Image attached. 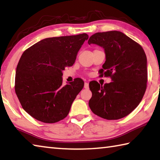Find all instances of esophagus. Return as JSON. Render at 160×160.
Segmentation results:
<instances>
[{
  "mask_svg": "<svg viewBox=\"0 0 160 160\" xmlns=\"http://www.w3.org/2000/svg\"><path fill=\"white\" fill-rule=\"evenodd\" d=\"M84 88L85 89H88L89 88V84L88 82H85V85H84Z\"/></svg>",
  "mask_w": 160,
  "mask_h": 160,
  "instance_id": "34e87169",
  "label": "esophagus"
}]
</instances>
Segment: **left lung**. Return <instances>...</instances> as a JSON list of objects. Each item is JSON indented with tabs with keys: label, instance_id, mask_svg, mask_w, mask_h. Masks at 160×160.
<instances>
[{
	"label": "left lung",
	"instance_id": "1",
	"mask_svg": "<svg viewBox=\"0 0 160 160\" xmlns=\"http://www.w3.org/2000/svg\"><path fill=\"white\" fill-rule=\"evenodd\" d=\"M88 44L104 49L106 61L99 70L102 76L112 82L100 85L89 84L92 93L89 107L94 114L107 120H117L131 113L143 97L147 88V57L141 46L119 31L97 32Z\"/></svg>",
	"mask_w": 160,
	"mask_h": 160
}]
</instances>
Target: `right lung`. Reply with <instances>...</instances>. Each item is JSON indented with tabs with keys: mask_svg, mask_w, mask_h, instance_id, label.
<instances>
[{
	"mask_svg": "<svg viewBox=\"0 0 160 160\" xmlns=\"http://www.w3.org/2000/svg\"><path fill=\"white\" fill-rule=\"evenodd\" d=\"M88 35L51 37L28 48L19 61L15 93L22 107L37 120L53 123L66 118L84 87L80 78L63 85V70L74 64Z\"/></svg>",
	"mask_w": 160,
	"mask_h": 160,
	"instance_id": "1",
	"label": "right lung"
}]
</instances>
